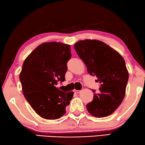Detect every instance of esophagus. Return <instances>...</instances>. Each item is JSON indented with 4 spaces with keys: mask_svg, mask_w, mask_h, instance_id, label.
<instances>
[{
    "mask_svg": "<svg viewBox=\"0 0 145 145\" xmlns=\"http://www.w3.org/2000/svg\"><path fill=\"white\" fill-rule=\"evenodd\" d=\"M81 92V91H80V90H74V93H76V94H79L80 92Z\"/></svg>",
    "mask_w": 145,
    "mask_h": 145,
    "instance_id": "esophagus-1",
    "label": "esophagus"
}]
</instances>
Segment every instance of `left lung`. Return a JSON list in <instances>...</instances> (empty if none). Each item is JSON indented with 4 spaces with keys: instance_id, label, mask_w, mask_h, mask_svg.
<instances>
[{
    "instance_id": "8db88e82",
    "label": "left lung",
    "mask_w": 145,
    "mask_h": 145,
    "mask_svg": "<svg viewBox=\"0 0 145 145\" xmlns=\"http://www.w3.org/2000/svg\"><path fill=\"white\" fill-rule=\"evenodd\" d=\"M74 47L88 72L96 76V82L101 84L99 93H94L92 101L86 105L87 110L96 118L110 115L121 105L126 92L129 72L124 59L99 40H79Z\"/></svg>"
}]
</instances>
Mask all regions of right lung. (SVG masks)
I'll return each mask as SVG.
<instances>
[{"label": "right lung", "instance_id": "add662e5", "mask_svg": "<svg viewBox=\"0 0 145 145\" xmlns=\"http://www.w3.org/2000/svg\"><path fill=\"white\" fill-rule=\"evenodd\" d=\"M71 46L45 42L36 47L24 61L20 74L24 96L38 115L57 120L66 112L74 92H65L56 85L65 81Z\"/></svg>", "mask_w": 145, "mask_h": 145}]
</instances>
